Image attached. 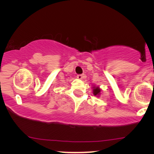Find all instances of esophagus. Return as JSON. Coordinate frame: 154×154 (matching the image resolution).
<instances>
[{
    "label": "esophagus",
    "mask_w": 154,
    "mask_h": 154,
    "mask_svg": "<svg viewBox=\"0 0 154 154\" xmlns=\"http://www.w3.org/2000/svg\"><path fill=\"white\" fill-rule=\"evenodd\" d=\"M83 77H84V75L83 74H79V75H77V79H82Z\"/></svg>",
    "instance_id": "34e87169"
}]
</instances>
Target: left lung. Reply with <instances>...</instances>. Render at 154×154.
Wrapping results in <instances>:
<instances>
[{
  "mask_svg": "<svg viewBox=\"0 0 154 154\" xmlns=\"http://www.w3.org/2000/svg\"><path fill=\"white\" fill-rule=\"evenodd\" d=\"M101 90L99 87H93V94L94 96H98L100 94Z\"/></svg>",
  "mask_w": 154,
  "mask_h": 154,
  "instance_id": "1",
  "label": "left lung"
}]
</instances>
